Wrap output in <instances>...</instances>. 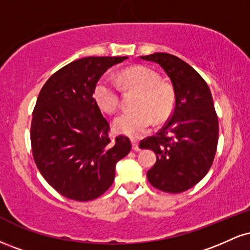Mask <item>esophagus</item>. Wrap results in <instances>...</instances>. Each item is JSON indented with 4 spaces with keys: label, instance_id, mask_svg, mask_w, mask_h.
Returning a JSON list of instances; mask_svg holds the SVG:
<instances>
[{
    "label": "esophagus",
    "instance_id": "34e87169",
    "mask_svg": "<svg viewBox=\"0 0 250 250\" xmlns=\"http://www.w3.org/2000/svg\"><path fill=\"white\" fill-rule=\"evenodd\" d=\"M131 145H133V149L134 150H140V148H139V142H137V140H131Z\"/></svg>",
    "mask_w": 250,
    "mask_h": 250
}]
</instances>
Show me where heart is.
Wrapping results in <instances>:
<instances>
[{"mask_svg": "<svg viewBox=\"0 0 250 250\" xmlns=\"http://www.w3.org/2000/svg\"><path fill=\"white\" fill-rule=\"evenodd\" d=\"M119 80L123 84L140 91L134 111H125L114 121L116 133L140 137L155 125L156 119L165 121L174 108L173 88L160 82L157 74L143 65H135L121 71ZM94 100L102 111L114 114L120 105L116 84L108 77H101L93 91Z\"/></svg>", "mask_w": 250, "mask_h": 250, "instance_id": "b5f03b06", "label": "heart"}]
</instances>
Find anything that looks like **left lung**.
Here are the masks:
<instances>
[{"instance_id": "obj_1", "label": "left lung", "mask_w": 250, "mask_h": 250, "mask_svg": "<svg viewBox=\"0 0 250 250\" xmlns=\"http://www.w3.org/2000/svg\"><path fill=\"white\" fill-rule=\"evenodd\" d=\"M141 59L157 63L165 70L175 95L170 119L156 135L140 143V148L156 154V162L147 171L148 181L165 193H182L206 176L216 154L219 121L210 89L179 57L155 53Z\"/></svg>"}]
</instances>
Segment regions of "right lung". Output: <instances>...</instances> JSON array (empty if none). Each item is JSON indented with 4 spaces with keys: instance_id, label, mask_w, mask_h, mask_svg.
<instances>
[{
    "instance_id": "1",
    "label": "right lung",
    "mask_w": 250,
    "mask_h": 250,
    "mask_svg": "<svg viewBox=\"0 0 250 250\" xmlns=\"http://www.w3.org/2000/svg\"><path fill=\"white\" fill-rule=\"evenodd\" d=\"M127 56L83 57L68 63L44 83L33 111L34 161L57 193L75 201L97 199L127 156V136L109 139V123L94 100L100 77Z\"/></svg>"
}]
</instances>
